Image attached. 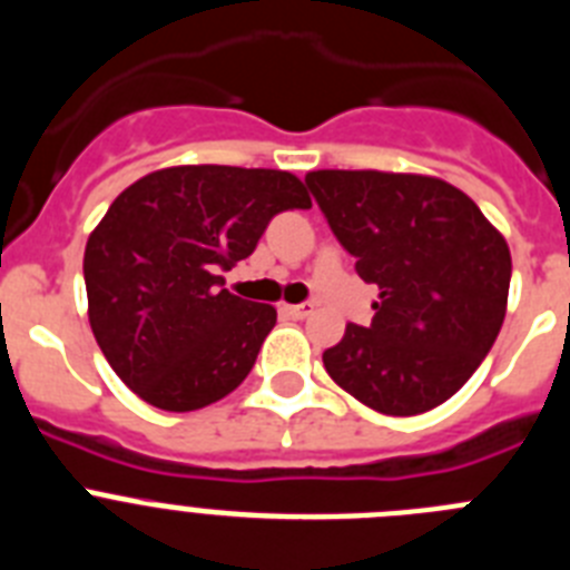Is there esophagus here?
I'll return each mask as SVG.
<instances>
[{
	"mask_svg": "<svg viewBox=\"0 0 570 570\" xmlns=\"http://www.w3.org/2000/svg\"><path fill=\"white\" fill-rule=\"evenodd\" d=\"M285 314L294 316V320H305V316L314 314V305H311V302H299V305H285Z\"/></svg>",
	"mask_w": 570,
	"mask_h": 570,
	"instance_id": "esophagus-1",
	"label": "esophagus"
}]
</instances>
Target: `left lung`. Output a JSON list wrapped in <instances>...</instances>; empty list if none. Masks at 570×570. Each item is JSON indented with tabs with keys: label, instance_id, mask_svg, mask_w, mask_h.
I'll return each instance as SVG.
<instances>
[{
	"label": "left lung",
	"instance_id": "left-lung-1",
	"mask_svg": "<svg viewBox=\"0 0 570 570\" xmlns=\"http://www.w3.org/2000/svg\"><path fill=\"white\" fill-rule=\"evenodd\" d=\"M305 185L356 274L380 285L371 325L347 322L322 354L331 380L387 416L451 400L505 320L511 250L500 230L434 176L314 170Z\"/></svg>",
	"mask_w": 570,
	"mask_h": 570
}]
</instances>
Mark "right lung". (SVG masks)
Instances as JSON below:
<instances>
[{
    "instance_id": "1",
    "label": "right lung",
    "mask_w": 570,
    "mask_h": 570,
    "mask_svg": "<svg viewBox=\"0 0 570 570\" xmlns=\"http://www.w3.org/2000/svg\"><path fill=\"white\" fill-rule=\"evenodd\" d=\"M311 208L288 170L183 165L116 196L85 248L90 328L116 376L163 411L223 400L254 367L276 311L225 291L282 210Z\"/></svg>"
}]
</instances>
